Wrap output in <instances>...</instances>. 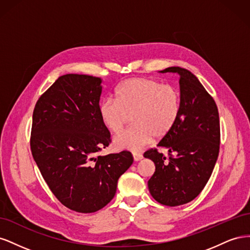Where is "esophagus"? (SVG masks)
<instances>
[{
  "mask_svg": "<svg viewBox=\"0 0 250 250\" xmlns=\"http://www.w3.org/2000/svg\"><path fill=\"white\" fill-rule=\"evenodd\" d=\"M132 156H133V160L135 162H139V161H141L142 158H143V155L141 153H139V152H132Z\"/></svg>",
  "mask_w": 250,
  "mask_h": 250,
  "instance_id": "esophagus-1",
  "label": "esophagus"
}]
</instances>
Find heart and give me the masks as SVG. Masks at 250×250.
I'll use <instances>...</instances> for the list:
<instances>
[{"instance_id": "obj_1", "label": "heart", "mask_w": 250, "mask_h": 250, "mask_svg": "<svg viewBox=\"0 0 250 250\" xmlns=\"http://www.w3.org/2000/svg\"><path fill=\"white\" fill-rule=\"evenodd\" d=\"M180 95L170 84L146 77L125 80L116 89V100L100 103L102 123L118 133L130 122L133 126L113 140L119 149L138 151L155 139H163L173 129L180 115Z\"/></svg>"}]
</instances>
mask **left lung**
<instances>
[{
	"instance_id": "obj_1",
	"label": "left lung",
	"mask_w": 250,
	"mask_h": 250,
	"mask_svg": "<svg viewBox=\"0 0 250 250\" xmlns=\"http://www.w3.org/2000/svg\"><path fill=\"white\" fill-rule=\"evenodd\" d=\"M161 72L179 75L180 115L157 145L168 149V160L156 148L144 157L155 165L148 180L151 196L164 206L177 207L197 197L208 181L219 154L220 122L215 100L194 74L179 66Z\"/></svg>"
}]
</instances>
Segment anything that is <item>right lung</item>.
Masks as SVG:
<instances>
[{"label":"right lung","instance_id":"add662e5","mask_svg":"<svg viewBox=\"0 0 250 250\" xmlns=\"http://www.w3.org/2000/svg\"><path fill=\"white\" fill-rule=\"evenodd\" d=\"M101 78L60 76L37 100L30 147L52 193L64 207L94 213L110 202L120 176L133 163L129 151L100 155L111 142L102 123Z\"/></svg>","mask_w":250,"mask_h":250}]
</instances>
